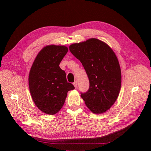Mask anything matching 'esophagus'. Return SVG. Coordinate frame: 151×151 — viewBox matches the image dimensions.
I'll list each match as a JSON object with an SVG mask.
<instances>
[{"mask_svg": "<svg viewBox=\"0 0 151 151\" xmlns=\"http://www.w3.org/2000/svg\"><path fill=\"white\" fill-rule=\"evenodd\" d=\"M73 85H74V86H75V88H77V82H75L73 83Z\"/></svg>", "mask_w": 151, "mask_h": 151, "instance_id": "1", "label": "esophagus"}]
</instances>
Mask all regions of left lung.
I'll list each match as a JSON object with an SVG mask.
<instances>
[{
	"label": "left lung",
	"instance_id": "left-lung-1",
	"mask_svg": "<svg viewBox=\"0 0 151 151\" xmlns=\"http://www.w3.org/2000/svg\"><path fill=\"white\" fill-rule=\"evenodd\" d=\"M87 73L89 88L81 97L91 111L102 114L113 105L119 94L121 71L114 50L104 41L91 38L69 46Z\"/></svg>",
	"mask_w": 151,
	"mask_h": 151
}]
</instances>
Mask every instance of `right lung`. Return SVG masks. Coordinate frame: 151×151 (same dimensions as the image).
<instances>
[{"mask_svg":"<svg viewBox=\"0 0 151 151\" xmlns=\"http://www.w3.org/2000/svg\"><path fill=\"white\" fill-rule=\"evenodd\" d=\"M68 52L64 45L43 47L35 58L28 76V85L34 102L43 113L54 115L64 104L67 92L75 89L67 82L65 72L59 65Z\"/></svg>","mask_w":151,"mask_h":151,"instance_id":"obj_1","label":"right lung"}]
</instances>
